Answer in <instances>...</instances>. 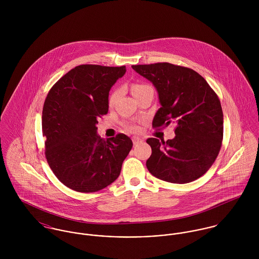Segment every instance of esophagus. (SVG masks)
Returning <instances> with one entry per match:
<instances>
[{
  "label": "esophagus",
  "instance_id": "obj_1",
  "mask_svg": "<svg viewBox=\"0 0 259 259\" xmlns=\"http://www.w3.org/2000/svg\"><path fill=\"white\" fill-rule=\"evenodd\" d=\"M140 142H142V139H141V138H139V137H134V138H133V143H134V145H138Z\"/></svg>",
  "mask_w": 259,
  "mask_h": 259
}]
</instances>
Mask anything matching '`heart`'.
Wrapping results in <instances>:
<instances>
[{
    "instance_id": "heart-1",
    "label": "heart",
    "mask_w": 259,
    "mask_h": 259,
    "mask_svg": "<svg viewBox=\"0 0 259 259\" xmlns=\"http://www.w3.org/2000/svg\"><path fill=\"white\" fill-rule=\"evenodd\" d=\"M148 88H150V87H148L147 84H144V83H135V84H133V87H132V93H133L134 97H136L137 95L141 94L142 92H144L145 90H147ZM118 96H119V91H118V90H115V91H113V92L111 93V96H110V98H109V105H110L111 107V106H113V104H114L115 101L117 100ZM125 128H126L127 131H130V132H138V131H139V126H138L136 123H126V124H125Z\"/></svg>"
}]
</instances>
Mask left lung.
Here are the masks:
<instances>
[{"instance_id": "1", "label": "left lung", "mask_w": 259, "mask_h": 259, "mask_svg": "<svg viewBox=\"0 0 259 259\" xmlns=\"http://www.w3.org/2000/svg\"><path fill=\"white\" fill-rule=\"evenodd\" d=\"M132 68L152 82L160 108L153 127L177 124L176 137L166 142L150 138L148 171L155 178L187 184L203 176L222 147L223 113L219 97L195 71L169 63L138 65Z\"/></svg>"}]
</instances>
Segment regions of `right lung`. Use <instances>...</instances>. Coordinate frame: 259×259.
<instances>
[{"instance_id":"add662e5","label":"right lung","mask_w":259,"mask_h":259,"mask_svg":"<svg viewBox=\"0 0 259 259\" xmlns=\"http://www.w3.org/2000/svg\"><path fill=\"white\" fill-rule=\"evenodd\" d=\"M125 67L80 65L49 92L41 116L46 158L58 180L75 191L95 192L112 184L133 148L123 134L107 141L98 119L108 113L109 94Z\"/></svg>"}]
</instances>
